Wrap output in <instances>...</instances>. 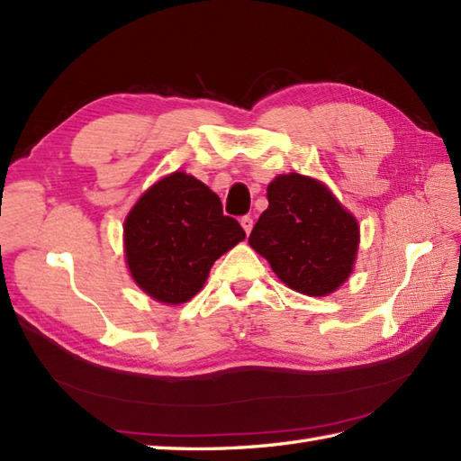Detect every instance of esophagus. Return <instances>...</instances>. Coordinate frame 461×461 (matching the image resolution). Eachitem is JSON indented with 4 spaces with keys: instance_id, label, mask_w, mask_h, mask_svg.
Here are the masks:
<instances>
[{
    "instance_id": "esophagus-1",
    "label": "esophagus",
    "mask_w": 461,
    "mask_h": 461,
    "mask_svg": "<svg viewBox=\"0 0 461 461\" xmlns=\"http://www.w3.org/2000/svg\"><path fill=\"white\" fill-rule=\"evenodd\" d=\"M240 223H241V228L246 230V233H249L251 228H253V218H251V215H243V218L240 220Z\"/></svg>"
}]
</instances>
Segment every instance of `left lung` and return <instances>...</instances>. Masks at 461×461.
<instances>
[{
	"mask_svg": "<svg viewBox=\"0 0 461 461\" xmlns=\"http://www.w3.org/2000/svg\"><path fill=\"white\" fill-rule=\"evenodd\" d=\"M269 208L253 225L249 246L291 289L322 297L345 281L358 249V223L327 185L301 174L267 185Z\"/></svg>",
	"mask_w": 461,
	"mask_h": 461,
	"instance_id": "obj_1",
	"label": "left lung"
}]
</instances>
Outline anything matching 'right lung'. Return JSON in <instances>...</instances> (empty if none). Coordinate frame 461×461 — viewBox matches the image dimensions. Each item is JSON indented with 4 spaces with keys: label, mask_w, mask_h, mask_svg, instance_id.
<instances>
[{
    "label": "right lung",
    "mask_w": 461,
    "mask_h": 461,
    "mask_svg": "<svg viewBox=\"0 0 461 461\" xmlns=\"http://www.w3.org/2000/svg\"><path fill=\"white\" fill-rule=\"evenodd\" d=\"M243 238L240 221L223 215L218 194L184 172L154 184L124 221L134 281L156 301L172 305L192 299L213 261Z\"/></svg>",
    "instance_id": "right-lung-1"
}]
</instances>
